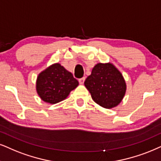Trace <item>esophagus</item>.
Wrapping results in <instances>:
<instances>
[{"label":"esophagus","mask_w":161,"mask_h":161,"mask_svg":"<svg viewBox=\"0 0 161 161\" xmlns=\"http://www.w3.org/2000/svg\"><path fill=\"white\" fill-rule=\"evenodd\" d=\"M85 77H82V78L79 79V83H80V84H83V83H84V82H85Z\"/></svg>","instance_id":"34e87169"}]
</instances>
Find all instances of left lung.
Here are the masks:
<instances>
[{"label":"left lung","instance_id":"obj_1","mask_svg":"<svg viewBox=\"0 0 161 161\" xmlns=\"http://www.w3.org/2000/svg\"><path fill=\"white\" fill-rule=\"evenodd\" d=\"M85 85L93 101L105 108L117 106L126 90L123 75L111 63L95 65L91 74L85 79Z\"/></svg>","mask_w":161,"mask_h":161}]
</instances>
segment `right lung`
I'll return each instance as SVG.
<instances>
[{"mask_svg": "<svg viewBox=\"0 0 161 161\" xmlns=\"http://www.w3.org/2000/svg\"><path fill=\"white\" fill-rule=\"evenodd\" d=\"M78 85L73 74L57 63L38 75L36 90L42 100L55 104L65 99Z\"/></svg>", "mask_w": 161, "mask_h": 161, "instance_id": "add662e5", "label": "right lung"}]
</instances>
